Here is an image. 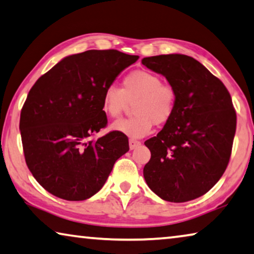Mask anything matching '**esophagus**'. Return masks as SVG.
Segmentation results:
<instances>
[{"label":"esophagus","instance_id":"esophagus-1","mask_svg":"<svg viewBox=\"0 0 254 254\" xmlns=\"http://www.w3.org/2000/svg\"><path fill=\"white\" fill-rule=\"evenodd\" d=\"M140 144H141V142L138 141V140H134V139L128 140V146H130L131 150H133V149H135L136 147H139Z\"/></svg>","mask_w":254,"mask_h":254}]
</instances>
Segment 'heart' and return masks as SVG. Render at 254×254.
Listing matches in <instances>:
<instances>
[{"label": "heart", "instance_id": "b5f03b06", "mask_svg": "<svg viewBox=\"0 0 254 254\" xmlns=\"http://www.w3.org/2000/svg\"><path fill=\"white\" fill-rule=\"evenodd\" d=\"M175 88L164 83L158 74L148 70H134L124 75L121 87L108 86L103 92L102 110L108 118L116 119L130 103L133 116L121 119L112 128L132 139L146 136L156 126L167 123L176 108Z\"/></svg>", "mask_w": 254, "mask_h": 254}]
</instances>
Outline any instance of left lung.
Here are the masks:
<instances>
[{"label":"left lung","instance_id":"8db88e82","mask_svg":"<svg viewBox=\"0 0 254 254\" xmlns=\"http://www.w3.org/2000/svg\"><path fill=\"white\" fill-rule=\"evenodd\" d=\"M175 88L173 118L144 144L151 158L143 168L148 187L163 200L187 202L207 193L226 170L236 131V112L220 80L191 56L142 59Z\"/></svg>","mask_w":254,"mask_h":254}]
</instances>
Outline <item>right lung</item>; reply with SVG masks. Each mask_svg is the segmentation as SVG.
I'll return each instance as SVG.
<instances>
[{
  "mask_svg": "<svg viewBox=\"0 0 254 254\" xmlns=\"http://www.w3.org/2000/svg\"><path fill=\"white\" fill-rule=\"evenodd\" d=\"M138 59L116 50L86 51L63 59L31 87L19 128L27 166L46 191L67 201L90 198L128 151L120 132L90 136L107 126L104 90Z\"/></svg>",
  "mask_w": 254,
  "mask_h": 254,
  "instance_id": "obj_1",
  "label": "right lung"
}]
</instances>
